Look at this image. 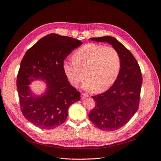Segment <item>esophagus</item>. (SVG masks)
I'll list each match as a JSON object with an SVG mask.
<instances>
[{
	"instance_id": "1",
	"label": "esophagus",
	"mask_w": 161,
	"mask_h": 161,
	"mask_svg": "<svg viewBox=\"0 0 161 161\" xmlns=\"http://www.w3.org/2000/svg\"><path fill=\"white\" fill-rule=\"evenodd\" d=\"M81 96H82V99H85V98H86V97H89V95H87L86 93H85V92H82V93L81 94Z\"/></svg>"
}]
</instances>
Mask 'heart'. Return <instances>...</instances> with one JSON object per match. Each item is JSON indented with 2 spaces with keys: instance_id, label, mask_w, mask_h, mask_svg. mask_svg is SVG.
<instances>
[{
  "instance_id": "obj_1",
  "label": "heart",
  "mask_w": 161,
  "mask_h": 161,
  "mask_svg": "<svg viewBox=\"0 0 161 161\" xmlns=\"http://www.w3.org/2000/svg\"><path fill=\"white\" fill-rule=\"evenodd\" d=\"M121 67L119 52L112 46L87 43L75 52L72 60H65L63 69L70 82L79 86L88 77L83 87L88 91H104L114 84ZM86 73H85L84 72Z\"/></svg>"
}]
</instances>
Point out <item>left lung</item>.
Masks as SVG:
<instances>
[{"instance_id":"1","label":"left lung","mask_w":161,"mask_h":161,"mask_svg":"<svg viewBox=\"0 0 161 161\" xmlns=\"http://www.w3.org/2000/svg\"><path fill=\"white\" fill-rule=\"evenodd\" d=\"M91 40L110 43L121 56L120 70L114 85L103 93L92 96L95 106L89 114L96 127L103 131H115L127 124L138 109L142 73L132 53L115 38L105 36Z\"/></svg>"}]
</instances>
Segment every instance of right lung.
Here are the masks:
<instances>
[{
	"mask_svg": "<svg viewBox=\"0 0 161 161\" xmlns=\"http://www.w3.org/2000/svg\"><path fill=\"white\" fill-rule=\"evenodd\" d=\"M82 42L51 33L29 49L21 62L17 87L21 111L25 118L37 127L50 130L66 121L68 109L80 99V92L70 85L63 69L67 56ZM45 80L47 90L36 97L28 85L34 80Z\"/></svg>",
	"mask_w": 161,
	"mask_h": 161,
	"instance_id": "right-lung-1",
	"label": "right lung"
}]
</instances>
